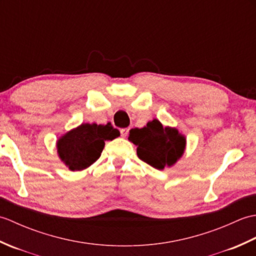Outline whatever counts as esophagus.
Segmentation results:
<instances>
[{
	"label": "esophagus",
	"instance_id": "esophagus-1",
	"mask_svg": "<svg viewBox=\"0 0 256 256\" xmlns=\"http://www.w3.org/2000/svg\"><path fill=\"white\" fill-rule=\"evenodd\" d=\"M120 133H121V136H123V138H125V136H128V128H121L120 130Z\"/></svg>",
	"mask_w": 256,
	"mask_h": 256
}]
</instances>
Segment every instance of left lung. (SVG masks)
I'll use <instances>...</instances> for the list:
<instances>
[{
	"instance_id": "left-lung-1",
	"label": "left lung",
	"mask_w": 256,
	"mask_h": 256,
	"mask_svg": "<svg viewBox=\"0 0 256 256\" xmlns=\"http://www.w3.org/2000/svg\"><path fill=\"white\" fill-rule=\"evenodd\" d=\"M128 140L138 146V158L156 170L175 164L186 146V140L176 128H164L158 120L143 128H132Z\"/></svg>"
}]
</instances>
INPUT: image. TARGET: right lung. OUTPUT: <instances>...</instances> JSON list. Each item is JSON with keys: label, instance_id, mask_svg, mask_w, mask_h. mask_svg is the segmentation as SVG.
<instances>
[{"label": "right lung", "instance_id": "right-lung-1", "mask_svg": "<svg viewBox=\"0 0 256 256\" xmlns=\"http://www.w3.org/2000/svg\"><path fill=\"white\" fill-rule=\"evenodd\" d=\"M120 132L110 123L106 125L81 124L58 140V154L69 170H82L99 158L104 140H114Z\"/></svg>", "mask_w": 256, "mask_h": 256}]
</instances>
